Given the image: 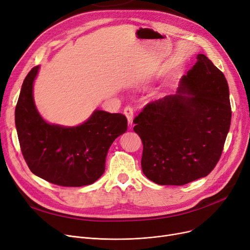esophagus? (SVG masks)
Returning a JSON list of instances; mask_svg holds the SVG:
<instances>
[{
	"label": "esophagus",
	"mask_w": 250,
	"mask_h": 250,
	"mask_svg": "<svg viewBox=\"0 0 250 250\" xmlns=\"http://www.w3.org/2000/svg\"><path fill=\"white\" fill-rule=\"evenodd\" d=\"M124 113H125V115L126 116V118H127L128 125H133V120H134V111H133V108L129 107V106H126V107L125 108Z\"/></svg>",
	"instance_id": "obj_1"
}]
</instances>
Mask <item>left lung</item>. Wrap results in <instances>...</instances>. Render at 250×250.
<instances>
[{
	"instance_id": "obj_1",
	"label": "left lung",
	"mask_w": 250,
	"mask_h": 250,
	"mask_svg": "<svg viewBox=\"0 0 250 250\" xmlns=\"http://www.w3.org/2000/svg\"><path fill=\"white\" fill-rule=\"evenodd\" d=\"M142 169L160 186H183L218 163L231 124L226 78L205 55L182 76L175 94L147 104L135 118Z\"/></svg>"
}]
</instances>
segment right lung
Here are the masks:
<instances>
[{
    "label": "right lung",
    "instance_id": "add662e5",
    "mask_svg": "<svg viewBox=\"0 0 250 250\" xmlns=\"http://www.w3.org/2000/svg\"><path fill=\"white\" fill-rule=\"evenodd\" d=\"M38 70L39 65L26 76L15 109L24 159L33 174L54 185H92L104 172L111 144L126 132V117L96 109L76 126L48 124L38 112L33 98Z\"/></svg>",
    "mask_w": 250,
    "mask_h": 250
}]
</instances>
